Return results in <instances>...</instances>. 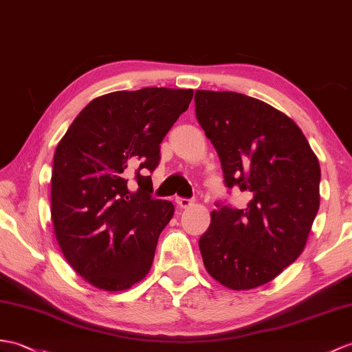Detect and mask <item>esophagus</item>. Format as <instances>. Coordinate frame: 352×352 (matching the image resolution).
Listing matches in <instances>:
<instances>
[{
	"label": "esophagus",
	"instance_id": "1",
	"mask_svg": "<svg viewBox=\"0 0 352 352\" xmlns=\"http://www.w3.org/2000/svg\"><path fill=\"white\" fill-rule=\"evenodd\" d=\"M175 202L178 204L179 208H189L192 204H193L190 199H186V198H177Z\"/></svg>",
	"mask_w": 352,
	"mask_h": 352
}]
</instances>
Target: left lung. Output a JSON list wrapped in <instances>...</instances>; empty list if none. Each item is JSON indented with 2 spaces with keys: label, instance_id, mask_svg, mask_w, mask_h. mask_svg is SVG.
<instances>
[{
  "label": "left lung",
  "instance_id": "obj_1",
  "mask_svg": "<svg viewBox=\"0 0 352 352\" xmlns=\"http://www.w3.org/2000/svg\"><path fill=\"white\" fill-rule=\"evenodd\" d=\"M195 106L225 184L250 195L246 208L211 211L199 239L204 265L226 288H258L305 250L320 208V162L296 122L263 100L198 89Z\"/></svg>",
  "mask_w": 352,
  "mask_h": 352
}]
</instances>
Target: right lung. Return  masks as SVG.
Instances as JSON below:
<instances>
[{
  "mask_svg": "<svg viewBox=\"0 0 352 352\" xmlns=\"http://www.w3.org/2000/svg\"><path fill=\"white\" fill-rule=\"evenodd\" d=\"M193 89L148 87L96 97L56 145L51 178L55 239L70 267L103 291L148 274L173 202L151 198L160 142ZM135 174V183H128Z\"/></svg>",
  "mask_w": 352,
  "mask_h": 352,
  "instance_id": "1",
  "label": "right lung"
}]
</instances>
